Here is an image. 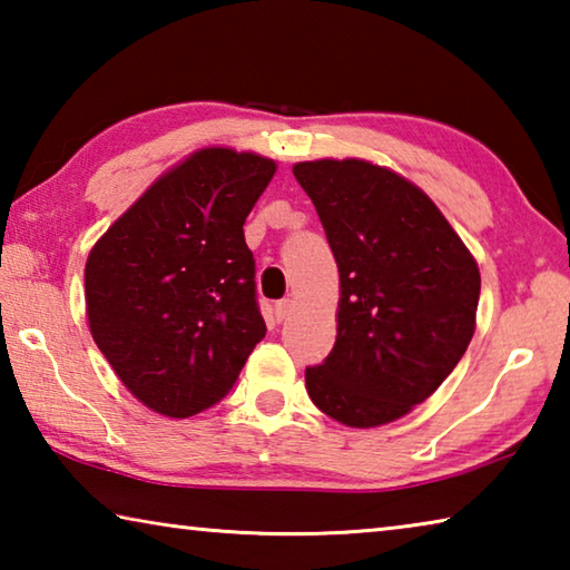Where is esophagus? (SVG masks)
Wrapping results in <instances>:
<instances>
[{
	"label": "esophagus",
	"instance_id": "esophagus-1",
	"mask_svg": "<svg viewBox=\"0 0 570 570\" xmlns=\"http://www.w3.org/2000/svg\"><path fill=\"white\" fill-rule=\"evenodd\" d=\"M292 312H294V302H292V298H282V302L274 304V314H276L278 322H284L286 316L292 314Z\"/></svg>",
	"mask_w": 570,
	"mask_h": 570
}]
</instances>
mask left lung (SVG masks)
Returning a JSON list of instances; mask_svg holds the SVG:
<instances>
[{"instance_id":"obj_1","label":"left lung","mask_w":570,"mask_h":570,"mask_svg":"<svg viewBox=\"0 0 570 570\" xmlns=\"http://www.w3.org/2000/svg\"><path fill=\"white\" fill-rule=\"evenodd\" d=\"M340 266L334 350L306 366L332 420L377 428L407 414L455 370L475 332L480 272L438 206L364 160L296 163Z\"/></svg>"}]
</instances>
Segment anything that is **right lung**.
Instances as JSON below:
<instances>
[{
	"label": "right lung",
	"instance_id": "1",
	"mask_svg": "<svg viewBox=\"0 0 570 570\" xmlns=\"http://www.w3.org/2000/svg\"><path fill=\"white\" fill-rule=\"evenodd\" d=\"M274 160L206 148L142 193L88 256L85 302L98 350L166 417L214 407L264 340L244 224Z\"/></svg>",
	"mask_w": 570,
	"mask_h": 570
}]
</instances>
